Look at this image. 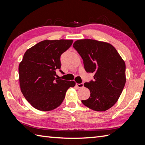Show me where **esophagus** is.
<instances>
[{"instance_id": "esophagus-1", "label": "esophagus", "mask_w": 145, "mask_h": 145, "mask_svg": "<svg viewBox=\"0 0 145 145\" xmlns=\"http://www.w3.org/2000/svg\"><path fill=\"white\" fill-rule=\"evenodd\" d=\"M76 87H77L78 88L84 87V84H76Z\"/></svg>"}]
</instances>
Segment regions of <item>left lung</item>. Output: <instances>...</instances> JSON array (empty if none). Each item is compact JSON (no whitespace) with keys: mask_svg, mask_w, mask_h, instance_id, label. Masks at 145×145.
Wrapping results in <instances>:
<instances>
[{"mask_svg":"<svg viewBox=\"0 0 145 145\" xmlns=\"http://www.w3.org/2000/svg\"><path fill=\"white\" fill-rule=\"evenodd\" d=\"M73 47L84 60L86 72L94 73V81L85 83L90 97L82 100L89 108L104 112L118 101L126 83L125 63L116 48L109 43L81 39Z\"/></svg>","mask_w":145,"mask_h":145,"instance_id":"1","label":"left lung"}]
</instances>
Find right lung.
I'll list each match as a JSON object with an SVG mask.
<instances>
[{
	"label": "right lung",
	"mask_w": 145,
	"mask_h": 145,
	"mask_svg": "<svg viewBox=\"0 0 145 145\" xmlns=\"http://www.w3.org/2000/svg\"><path fill=\"white\" fill-rule=\"evenodd\" d=\"M73 40H45L29 48L18 66L20 90L35 108L51 111L59 106L74 81L58 80L60 56L72 45ZM61 73V70H60Z\"/></svg>",
	"instance_id": "1"
}]
</instances>
